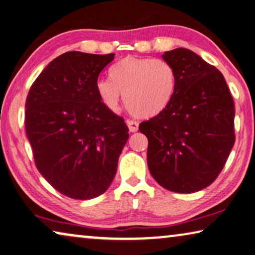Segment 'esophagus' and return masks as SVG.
<instances>
[{
  "label": "esophagus",
  "mask_w": 255,
  "mask_h": 255,
  "mask_svg": "<svg viewBox=\"0 0 255 255\" xmlns=\"http://www.w3.org/2000/svg\"><path fill=\"white\" fill-rule=\"evenodd\" d=\"M126 124H127V126H128V128H129V130H130L131 132H135V131L138 130V124L136 123V121L127 119V120H126Z\"/></svg>",
  "instance_id": "34e87169"
}]
</instances>
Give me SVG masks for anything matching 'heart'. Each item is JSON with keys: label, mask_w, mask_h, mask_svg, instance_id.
<instances>
[{"label": "heart", "mask_w": 255, "mask_h": 255, "mask_svg": "<svg viewBox=\"0 0 255 255\" xmlns=\"http://www.w3.org/2000/svg\"><path fill=\"white\" fill-rule=\"evenodd\" d=\"M110 75L112 80L97 82L101 101L116 110L124 95L128 111L139 118L160 115L175 94V70L164 59L125 57L112 66Z\"/></svg>", "instance_id": "1"}]
</instances>
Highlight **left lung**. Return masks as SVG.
<instances>
[{"label": "left lung", "mask_w": 255, "mask_h": 255, "mask_svg": "<svg viewBox=\"0 0 255 255\" xmlns=\"http://www.w3.org/2000/svg\"><path fill=\"white\" fill-rule=\"evenodd\" d=\"M176 89L160 115L139 124L149 140L147 166L169 191L191 193L212 184L235 144V104L221 72L184 48L166 51Z\"/></svg>", "instance_id": "obj_1"}]
</instances>
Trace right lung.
Listing matches in <instances>:
<instances>
[{
	"mask_svg": "<svg viewBox=\"0 0 255 255\" xmlns=\"http://www.w3.org/2000/svg\"><path fill=\"white\" fill-rule=\"evenodd\" d=\"M115 54L68 51L33 82L26 98V135L39 172L57 191L87 200L116 176L128 127L101 101L97 80Z\"/></svg>",
	"mask_w": 255,
	"mask_h": 255,
	"instance_id": "obj_1",
	"label": "right lung"
}]
</instances>
